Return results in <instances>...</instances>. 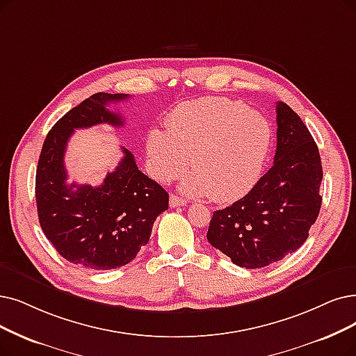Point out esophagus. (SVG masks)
Wrapping results in <instances>:
<instances>
[{"mask_svg":"<svg viewBox=\"0 0 356 356\" xmlns=\"http://www.w3.org/2000/svg\"><path fill=\"white\" fill-rule=\"evenodd\" d=\"M184 204H187L186 198L178 197V195H175V194H172V195L169 197V206H170V207H178V206H184Z\"/></svg>","mask_w":356,"mask_h":356,"instance_id":"esophagus-1","label":"esophagus"}]
</instances>
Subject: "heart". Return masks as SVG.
Here are the masks:
<instances>
[{"label": "heart", "instance_id": "1", "mask_svg": "<svg viewBox=\"0 0 356 356\" xmlns=\"http://www.w3.org/2000/svg\"><path fill=\"white\" fill-rule=\"evenodd\" d=\"M168 131L147 137L150 169L162 182L194 170L184 181L190 194H207L226 203L247 194L259 179L272 143V127L245 104L225 97H203L175 108Z\"/></svg>", "mask_w": 356, "mask_h": 356}]
</instances>
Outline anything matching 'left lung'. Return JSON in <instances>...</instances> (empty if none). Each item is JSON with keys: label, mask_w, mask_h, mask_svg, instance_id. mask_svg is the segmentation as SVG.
Masks as SVG:
<instances>
[{"label": "left lung", "mask_w": 356, "mask_h": 356, "mask_svg": "<svg viewBox=\"0 0 356 356\" xmlns=\"http://www.w3.org/2000/svg\"><path fill=\"white\" fill-rule=\"evenodd\" d=\"M273 166L232 206L216 210L207 241L239 267L261 268L295 252L321 207L323 168L307 125L283 102L276 105Z\"/></svg>", "instance_id": "left-lung-1"}]
</instances>
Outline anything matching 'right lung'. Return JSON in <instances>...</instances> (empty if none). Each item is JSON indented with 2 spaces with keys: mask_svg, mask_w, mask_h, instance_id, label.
I'll list each match as a JSON object with an SVG mask.
<instances>
[{
  "mask_svg": "<svg viewBox=\"0 0 356 356\" xmlns=\"http://www.w3.org/2000/svg\"><path fill=\"white\" fill-rule=\"evenodd\" d=\"M125 99L129 95H92L52 127L39 156L35 191L42 231L60 255L84 268L129 264L149 243L156 218L168 209V193L141 172L125 147L102 186L67 184L64 154L70 137L76 129L97 124L122 127L121 113L108 105Z\"/></svg>",
  "mask_w": 356,
  "mask_h": 356,
  "instance_id": "right-lung-1",
  "label": "right lung"
}]
</instances>
